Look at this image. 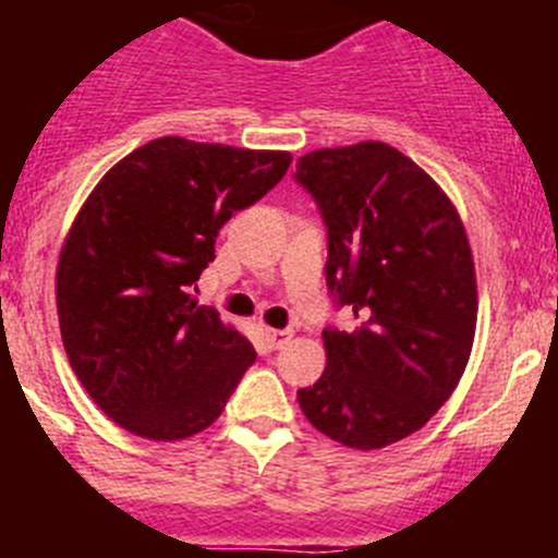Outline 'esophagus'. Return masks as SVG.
I'll return each mask as SVG.
<instances>
[{
	"label": "esophagus",
	"instance_id": "obj_1",
	"mask_svg": "<svg viewBox=\"0 0 558 558\" xmlns=\"http://www.w3.org/2000/svg\"><path fill=\"white\" fill-rule=\"evenodd\" d=\"M293 332L290 329H265V340H268L274 349H282L284 343H290Z\"/></svg>",
	"mask_w": 558,
	"mask_h": 558
}]
</instances>
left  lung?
<instances>
[{"instance_id":"1","label":"left lung","mask_w":558,"mask_h":558,"mask_svg":"<svg viewBox=\"0 0 558 558\" xmlns=\"http://www.w3.org/2000/svg\"><path fill=\"white\" fill-rule=\"evenodd\" d=\"M295 179L327 223L329 290L357 318L324 329L327 368L299 405L338 445L379 450L425 427L470 363V236L450 195L386 142L307 153Z\"/></svg>"}]
</instances>
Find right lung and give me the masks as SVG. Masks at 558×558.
<instances>
[{"label": "right lung", "mask_w": 558, "mask_h": 558, "mask_svg": "<svg viewBox=\"0 0 558 558\" xmlns=\"http://www.w3.org/2000/svg\"><path fill=\"white\" fill-rule=\"evenodd\" d=\"M288 150L161 136L88 192L61 245L58 324L69 366L108 418L150 441L206 430L256 360L195 282L236 209L274 190Z\"/></svg>", "instance_id": "obj_1"}]
</instances>
